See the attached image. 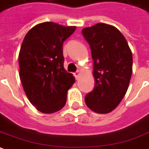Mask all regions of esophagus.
I'll use <instances>...</instances> for the list:
<instances>
[{
  "instance_id": "esophagus-1",
  "label": "esophagus",
  "mask_w": 149,
  "mask_h": 149,
  "mask_svg": "<svg viewBox=\"0 0 149 149\" xmlns=\"http://www.w3.org/2000/svg\"><path fill=\"white\" fill-rule=\"evenodd\" d=\"M74 77H75V79H79V75H80V71H79V70L76 71V72L74 74Z\"/></svg>"
}]
</instances>
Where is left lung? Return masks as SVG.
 Returning <instances> with one entry per match:
<instances>
[{"label":"left lung","mask_w":149,"mask_h":149,"mask_svg":"<svg viewBox=\"0 0 149 149\" xmlns=\"http://www.w3.org/2000/svg\"><path fill=\"white\" fill-rule=\"evenodd\" d=\"M93 61L94 88L85 96L88 108L99 114L112 111L123 99L133 71L128 42L112 25L99 23L82 30Z\"/></svg>","instance_id":"obj_1"}]
</instances>
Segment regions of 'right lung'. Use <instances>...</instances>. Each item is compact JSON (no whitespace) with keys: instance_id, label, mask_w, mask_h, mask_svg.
I'll return each mask as SVG.
<instances>
[{"instance_id":"right-lung-1","label":"right lung","mask_w":149,"mask_h":149,"mask_svg":"<svg viewBox=\"0 0 149 149\" xmlns=\"http://www.w3.org/2000/svg\"><path fill=\"white\" fill-rule=\"evenodd\" d=\"M76 29L53 22L41 23L27 33L19 53V77L26 96L45 114L62 109L75 78L64 68L63 42Z\"/></svg>"}]
</instances>
